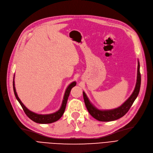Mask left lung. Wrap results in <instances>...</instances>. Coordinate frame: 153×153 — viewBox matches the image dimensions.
Instances as JSON below:
<instances>
[{"instance_id":"left-lung-1","label":"left lung","mask_w":153,"mask_h":153,"mask_svg":"<svg viewBox=\"0 0 153 153\" xmlns=\"http://www.w3.org/2000/svg\"><path fill=\"white\" fill-rule=\"evenodd\" d=\"M140 62L138 61V71H137V79H136V83L135 88L130 95L123 104L118 108L111 109V110H99L96 108L93 104L90 102L87 95L83 92V97L86 108L89 112V114L96 120L100 122H111L114 121L123 117L128 111L130 110V107L136 97H138L140 90L141 86V74L140 71Z\"/></svg>"}]
</instances>
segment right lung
I'll use <instances>...</instances> for the list:
<instances>
[{
	"label": "right lung",
	"mask_w": 153,
	"mask_h": 153,
	"mask_svg": "<svg viewBox=\"0 0 153 153\" xmlns=\"http://www.w3.org/2000/svg\"><path fill=\"white\" fill-rule=\"evenodd\" d=\"M14 77H13V92L15 95V97L17 99V100L19 101L20 103V105L22 106L23 111H25V114L29 117L31 120H33V122L38 123H42V124H47V123H51L53 122H55L62 116L64 110H65L66 106V103L69 97V95L71 92V90L72 89V88L74 87L76 85V81L72 82L71 83L68 87H67V89L65 91V93H64V97L63 100L62 102L61 106L60 108L56 111V112H54L53 114H38L35 113V112H33L28 110L25 105H23V103L22 102L19 97H18L17 92H16L15 90V81H14Z\"/></svg>",
	"instance_id": "right-lung-1"
}]
</instances>
